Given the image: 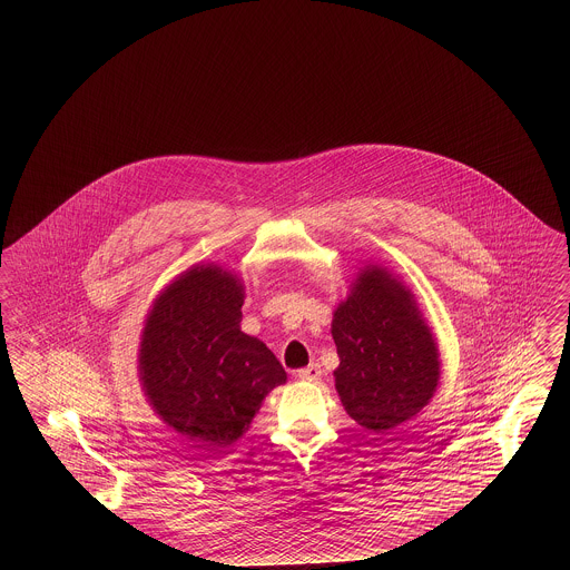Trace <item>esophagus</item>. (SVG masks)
I'll return each instance as SVG.
<instances>
[{
  "label": "esophagus",
  "mask_w": 570,
  "mask_h": 570,
  "mask_svg": "<svg viewBox=\"0 0 570 570\" xmlns=\"http://www.w3.org/2000/svg\"><path fill=\"white\" fill-rule=\"evenodd\" d=\"M321 365L318 363H312V365H307V367H303V370H297L298 380H307V382H314V380L321 379Z\"/></svg>",
  "instance_id": "34e87169"
}]
</instances>
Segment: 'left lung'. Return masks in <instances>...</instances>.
<instances>
[{
    "instance_id": "left-lung-1",
    "label": "left lung",
    "mask_w": 570,
    "mask_h": 570,
    "mask_svg": "<svg viewBox=\"0 0 570 570\" xmlns=\"http://www.w3.org/2000/svg\"><path fill=\"white\" fill-rule=\"evenodd\" d=\"M331 333L340 356L335 389L361 428L386 432L428 406L440 379L438 348L412 295L391 273H358Z\"/></svg>"
}]
</instances>
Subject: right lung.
Instances as JSON below:
<instances>
[{"mask_svg": "<svg viewBox=\"0 0 570 570\" xmlns=\"http://www.w3.org/2000/svg\"><path fill=\"white\" fill-rule=\"evenodd\" d=\"M244 286L219 267L179 275L147 316L140 380L149 404L194 446L244 435L273 386L286 382L275 354L242 331Z\"/></svg>", "mask_w": 570, "mask_h": 570, "instance_id": "add662e5", "label": "right lung"}]
</instances>
